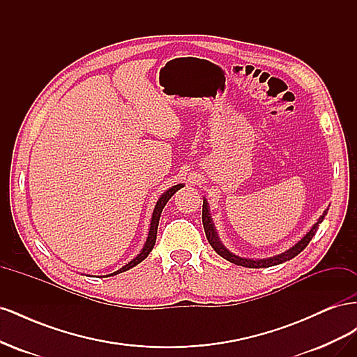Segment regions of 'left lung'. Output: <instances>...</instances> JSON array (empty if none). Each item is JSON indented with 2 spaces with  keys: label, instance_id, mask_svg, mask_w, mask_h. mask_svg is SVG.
Returning a JSON list of instances; mask_svg holds the SVG:
<instances>
[{
  "label": "left lung",
  "instance_id": "left-lung-1",
  "mask_svg": "<svg viewBox=\"0 0 357 357\" xmlns=\"http://www.w3.org/2000/svg\"><path fill=\"white\" fill-rule=\"evenodd\" d=\"M325 215H326V211L323 213V215H320V219L317 220V223L312 226V228L310 229V232L304 236V238H302L298 244H295L291 248H289L287 252L278 255V256H274V257L259 259V261H253V259H244V257L232 255L229 250H226L225 245H222V243L219 241L218 235H215L214 226H213L211 219H210L208 205H207V202H205V199H204V204H202V225H204V231H205V236H207L210 245L214 248V252L218 253L219 256H222L223 259H226V261H229V262H232L235 265L247 266V268H268V266H274V265H278V264H283L286 261H290L291 257L298 256L308 245V243L312 240V236H314V234L317 232L319 225L323 222V219H325Z\"/></svg>",
  "mask_w": 357,
  "mask_h": 357
}]
</instances>
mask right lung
Wrapping results in <instances>:
<instances>
[{
  "mask_svg": "<svg viewBox=\"0 0 357 357\" xmlns=\"http://www.w3.org/2000/svg\"><path fill=\"white\" fill-rule=\"evenodd\" d=\"M180 188H183V185L172 186L171 189H168V190L164 193V195H162V197L159 198V201H158V204H156V207H155V210H153L152 223H150L149 236H147V241H146V244H144V247H143L142 253H139L135 259H132L131 262L126 264L123 268L119 269V271H116V273H113V274H110V275H116V274H119V273L128 271V269H131L132 266H135V265H138L142 261H144V259L149 256V253L152 252V248H153V245H155V243H156V234H158V225H159L160 213H162V210H164V207H165V204L168 202V199H169L172 195H174V193H176Z\"/></svg>",
  "mask_w": 357,
  "mask_h": 357,
  "instance_id": "obj_1",
  "label": "right lung"
}]
</instances>
